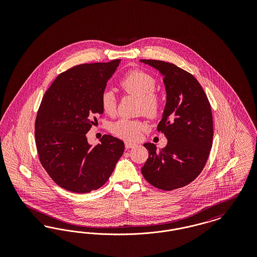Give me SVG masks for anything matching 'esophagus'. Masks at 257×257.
Listing matches in <instances>:
<instances>
[{
	"mask_svg": "<svg viewBox=\"0 0 257 257\" xmlns=\"http://www.w3.org/2000/svg\"><path fill=\"white\" fill-rule=\"evenodd\" d=\"M136 145L133 144V143H130V142H126L125 143V147L126 148H132V147H134Z\"/></svg>",
	"mask_w": 257,
	"mask_h": 257,
	"instance_id": "1",
	"label": "esophagus"
}]
</instances>
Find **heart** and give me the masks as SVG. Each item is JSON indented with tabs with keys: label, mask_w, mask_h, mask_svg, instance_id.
<instances>
[{
	"label": "heart",
	"mask_w": 257,
	"mask_h": 257,
	"mask_svg": "<svg viewBox=\"0 0 257 257\" xmlns=\"http://www.w3.org/2000/svg\"><path fill=\"white\" fill-rule=\"evenodd\" d=\"M119 85L125 92L140 98L139 110L141 112H145L149 117H155L159 114L162 98L155 91L156 79L151 74L140 69L130 70L121 78ZM100 104L105 113L112 115L116 110L114 93L109 89L104 90L101 94ZM145 129L146 123L144 121L125 117L110 125V131L112 134L127 141L137 140Z\"/></svg>",
	"instance_id": "1"
}]
</instances>
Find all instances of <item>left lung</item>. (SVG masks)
Here are the masks:
<instances>
[{"instance_id": "left-lung-1", "label": "left lung", "mask_w": 257, "mask_h": 257, "mask_svg": "<svg viewBox=\"0 0 257 257\" xmlns=\"http://www.w3.org/2000/svg\"><path fill=\"white\" fill-rule=\"evenodd\" d=\"M141 61L164 77L167 103L157 130L168 139L159 151L154 144L144 145L149 155L142 173L152 186L172 191L194 181L205 167L213 143L211 106L192 74L166 61Z\"/></svg>"}]
</instances>
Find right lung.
<instances>
[{"instance_id": "add662e5", "label": "right lung", "mask_w": 257, "mask_h": 257, "mask_svg": "<svg viewBox=\"0 0 257 257\" xmlns=\"http://www.w3.org/2000/svg\"><path fill=\"white\" fill-rule=\"evenodd\" d=\"M120 60L84 63L60 74L37 111L36 145L39 161L53 181L78 194L108 181L124 151V143L104 135L91 147L86 134L102 114L101 94Z\"/></svg>"}]
</instances>
